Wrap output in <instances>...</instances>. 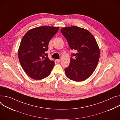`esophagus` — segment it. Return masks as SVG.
<instances>
[{
	"mask_svg": "<svg viewBox=\"0 0 120 120\" xmlns=\"http://www.w3.org/2000/svg\"><path fill=\"white\" fill-rule=\"evenodd\" d=\"M56 61L57 63H59L61 61V60L60 59H57V60H56Z\"/></svg>",
	"mask_w": 120,
	"mask_h": 120,
	"instance_id": "34e87169",
	"label": "esophagus"
}]
</instances>
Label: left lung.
Wrapping results in <instances>:
<instances>
[{"instance_id":"1","label":"left lung","mask_w":120,"mask_h":120,"mask_svg":"<svg viewBox=\"0 0 120 120\" xmlns=\"http://www.w3.org/2000/svg\"><path fill=\"white\" fill-rule=\"evenodd\" d=\"M61 32L67 40L71 50L77 53L72 54L69 66L65 69L66 76L79 82L88 78L96 68L100 50L93 35L85 29L76 26L63 27Z\"/></svg>"}]
</instances>
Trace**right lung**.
Returning a JSON list of instances; mask_svg holds the SVG:
<instances>
[{
    "mask_svg": "<svg viewBox=\"0 0 120 120\" xmlns=\"http://www.w3.org/2000/svg\"><path fill=\"white\" fill-rule=\"evenodd\" d=\"M59 27L43 26L29 30L22 38L18 50L20 64L31 78L40 80L48 76L54 62L48 57V44Z\"/></svg>",
    "mask_w": 120,
    "mask_h": 120,
    "instance_id": "right-lung-1",
    "label": "right lung"
}]
</instances>
